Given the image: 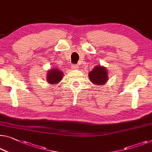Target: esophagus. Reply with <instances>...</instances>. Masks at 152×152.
Instances as JSON below:
<instances>
[{"mask_svg": "<svg viewBox=\"0 0 152 152\" xmlns=\"http://www.w3.org/2000/svg\"><path fill=\"white\" fill-rule=\"evenodd\" d=\"M71 68H72V69L75 70V69H78V65H72V67H71Z\"/></svg>", "mask_w": 152, "mask_h": 152, "instance_id": "esophagus-1", "label": "esophagus"}]
</instances>
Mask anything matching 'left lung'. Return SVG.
<instances>
[{
  "label": "left lung",
  "mask_w": 152,
  "mask_h": 152,
  "mask_svg": "<svg viewBox=\"0 0 152 152\" xmlns=\"http://www.w3.org/2000/svg\"><path fill=\"white\" fill-rule=\"evenodd\" d=\"M89 79L96 85H103L108 80V72L106 67L102 65H96L89 73Z\"/></svg>",
  "instance_id": "8db88e82"
}]
</instances>
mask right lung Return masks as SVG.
I'll list each match as a JSON object with an SVG mask.
<instances>
[{"label":"right lung","instance_id":"right-lung-1","mask_svg":"<svg viewBox=\"0 0 152 152\" xmlns=\"http://www.w3.org/2000/svg\"><path fill=\"white\" fill-rule=\"evenodd\" d=\"M63 76H64V74H63V72H62L61 70L54 67V68H52L48 71L46 80L50 85H56V84L61 82Z\"/></svg>","mask_w":152,"mask_h":152}]
</instances>
